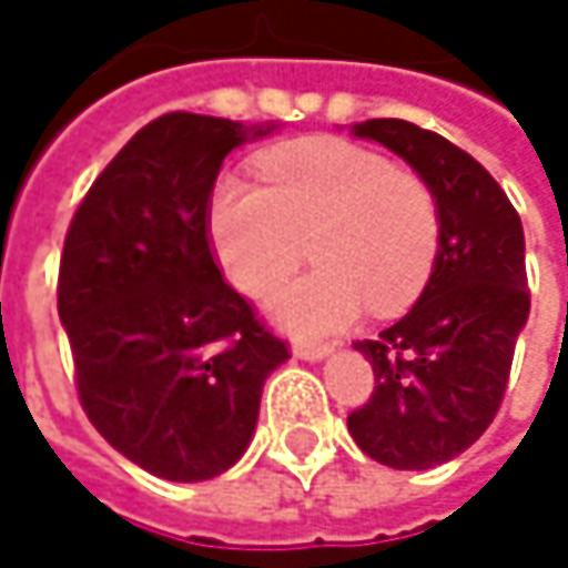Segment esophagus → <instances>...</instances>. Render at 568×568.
<instances>
[{"label":"esophagus","instance_id":"obj_1","mask_svg":"<svg viewBox=\"0 0 568 568\" xmlns=\"http://www.w3.org/2000/svg\"><path fill=\"white\" fill-rule=\"evenodd\" d=\"M333 349L329 346H320V343H297L294 346V356L304 359V363H323Z\"/></svg>","mask_w":568,"mask_h":568}]
</instances>
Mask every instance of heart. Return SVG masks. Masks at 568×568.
Here are the masks:
<instances>
[{"label":"heart","instance_id":"obj_1","mask_svg":"<svg viewBox=\"0 0 568 568\" xmlns=\"http://www.w3.org/2000/svg\"><path fill=\"white\" fill-rule=\"evenodd\" d=\"M261 182L229 176L212 195L215 254L239 291L267 297L304 261L317 271L271 297V320L294 336H326L363 314L402 311L438 254V205L418 176L376 150L307 140L271 153Z\"/></svg>","mask_w":568,"mask_h":568}]
</instances>
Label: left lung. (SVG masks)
<instances>
[{
	"label": "left lung",
	"mask_w": 568,
	"mask_h": 568,
	"mask_svg": "<svg viewBox=\"0 0 568 568\" xmlns=\"http://www.w3.org/2000/svg\"><path fill=\"white\" fill-rule=\"evenodd\" d=\"M405 160L438 205V254L422 297L376 339H359L376 389L346 425L373 462L428 470L494 422L530 317L524 225L497 179L452 140L408 120L349 126Z\"/></svg>",
	"instance_id": "obj_1"
}]
</instances>
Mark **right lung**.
Masks as SVG:
<instances>
[{
  "label": "right lung",
  "mask_w": 568,
  "mask_h": 568,
  "mask_svg": "<svg viewBox=\"0 0 568 568\" xmlns=\"http://www.w3.org/2000/svg\"><path fill=\"white\" fill-rule=\"evenodd\" d=\"M205 113L146 123L71 219L58 317L94 428L143 470L195 484L248 452L264 379L291 356L222 281L209 199L222 160L274 133Z\"/></svg>",
  "instance_id": "obj_1"
}]
</instances>
